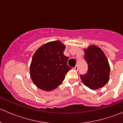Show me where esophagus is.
I'll return each mask as SVG.
<instances>
[{
    "instance_id": "34e87169",
    "label": "esophagus",
    "mask_w": 123,
    "mask_h": 123,
    "mask_svg": "<svg viewBox=\"0 0 123 123\" xmlns=\"http://www.w3.org/2000/svg\"><path fill=\"white\" fill-rule=\"evenodd\" d=\"M74 69H75V70H76V71H77L78 69H79V67H78V65H76L75 66V67L74 68Z\"/></svg>"
}]
</instances>
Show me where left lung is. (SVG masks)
<instances>
[{"mask_svg":"<svg viewBox=\"0 0 123 123\" xmlns=\"http://www.w3.org/2000/svg\"><path fill=\"white\" fill-rule=\"evenodd\" d=\"M84 59L88 65L86 74L80 75L81 81L91 89L102 87L110 78V67L106 56L99 47L89 46L85 50Z\"/></svg>","mask_w":123,"mask_h":123,"instance_id":"obj_1","label":"left lung"}]
</instances>
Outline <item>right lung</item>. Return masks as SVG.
Masks as SVG:
<instances>
[{
	"label": "right lung",
	"instance_id": "1",
	"mask_svg": "<svg viewBox=\"0 0 123 123\" xmlns=\"http://www.w3.org/2000/svg\"><path fill=\"white\" fill-rule=\"evenodd\" d=\"M65 46L60 41L48 42L39 48L33 55L30 71L34 85L40 89L50 91L64 80L70 70L64 55Z\"/></svg>",
	"mask_w": 123,
	"mask_h": 123
}]
</instances>
